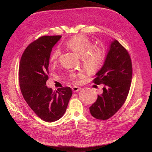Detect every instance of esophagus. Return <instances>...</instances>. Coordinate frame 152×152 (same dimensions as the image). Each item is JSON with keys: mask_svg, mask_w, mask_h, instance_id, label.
Instances as JSON below:
<instances>
[{"mask_svg": "<svg viewBox=\"0 0 152 152\" xmlns=\"http://www.w3.org/2000/svg\"><path fill=\"white\" fill-rule=\"evenodd\" d=\"M81 87H77V86H74L73 88H72V90H73V91L74 92H78L81 90Z\"/></svg>", "mask_w": 152, "mask_h": 152, "instance_id": "obj_1", "label": "esophagus"}]
</instances>
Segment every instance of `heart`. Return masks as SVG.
<instances>
[{"instance_id": "1", "label": "heart", "mask_w": 152, "mask_h": 152, "mask_svg": "<svg viewBox=\"0 0 152 152\" xmlns=\"http://www.w3.org/2000/svg\"><path fill=\"white\" fill-rule=\"evenodd\" d=\"M65 45L79 57L81 58L84 68L88 71L99 69L104 62L106 55L104 47L100 45H92L90 40L83 35L72 37L66 42ZM60 53L59 49H55L50 56V62L53 63L57 62ZM76 75H71V79L74 81H76Z\"/></svg>"}]
</instances>
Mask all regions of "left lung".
Listing matches in <instances>:
<instances>
[{"label":"left lung","mask_w":152,"mask_h":152,"mask_svg":"<svg viewBox=\"0 0 152 152\" xmlns=\"http://www.w3.org/2000/svg\"><path fill=\"white\" fill-rule=\"evenodd\" d=\"M132 76V62L125 48L115 39L108 49L105 60L93 82L104 85L103 93L89 107L92 116L106 120L120 109L128 95Z\"/></svg>","instance_id":"left-lung-1"}]
</instances>
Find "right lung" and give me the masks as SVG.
Listing matches in <instances>:
<instances>
[{"label": "right lung", "instance_id": "obj_1", "mask_svg": "<svg viewBox=\"0 0 152 152\" xmlns=\"http://www.w3.org/2000/svg\"><path fill=\"white\" fill-rule=\"evenodd\" d=\"M61 37H39L27 47L20 60L19 81L23 97L31 110L46 122L57 121L63 116L72 95L69 87L53 92L46 86L50 53Z\"/></svg>", "mask_w": 152, "mask_h": 152}]
</instances>
